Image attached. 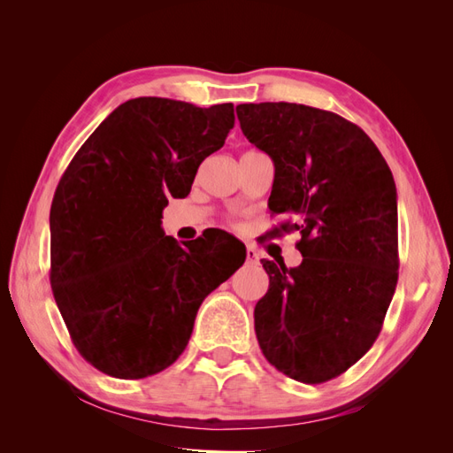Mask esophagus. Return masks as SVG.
I'll use <instances>...</instances> for the list:
<instances>
[{"label": "esophagus", "mask_w": 453, "mask_h": 453, "mask_svg": "<svg viewBox=\"0 0 453 453\" xmlns=\"http://www.w3.org/2000/svg\"><path fill=\"white\" fill-rule=\"evenodd\" d=\"M248 263H251V265H258V251L253 248V245H248Z\"/></svg>", "instance_id": "esophagus-1"}]
</instances>
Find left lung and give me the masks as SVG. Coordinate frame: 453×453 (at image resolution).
I'll return each instance as SVG.
<instances>
[{
    "instance_id": "left-lung-1",
    "label": "left lung",
    "mask_w": 453,
    "mask_h": 453,
    "mask_svg": "<svg viewBox=\"0 0 453 453\" xmlns=\"http://www.w3.org/2000/svg\"><path fill=\"white\" fill-rule=\"evenodd\" d=\"M245 138L272 158V213L295 215L296 268L263 258L270 287L255 333L270 365L303 383L333 380L372 348L399 278L396 188L353 122L287 102L240 104ZM280 232V228H276Z\"/></svg>"
}]
</instances>
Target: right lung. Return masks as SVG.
Returning a JSON list of instances; mask_svg holds the SVG:
<instances>
[{"mask_svg": "<svg viewBox=\"0 0 453 453\" xmlns=\"http://www.w3.org/2000/svg\"><path fill=\"white\" fill-rule=\"evenodd\" d=\"M232 127V104L134 98L64 172L50 205V287L77 351L104 374L140 380L175 363L203 298L243 265L242 245L221 257L203 234L183 250L160 221Z\"/></svg>", "mask_w": 453, "mask_h": 453, "instance_id": "right-lung-1", "label": "right lung"}]
</instances>
